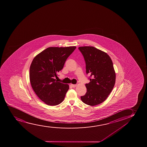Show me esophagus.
Returning a JSON list of instances; mask_svg holds the SVG:
<instances>
[{
  "label": "esophagus",
  "mask_w": 147,
  "mask_h": 147,
  "mask_svg": "<svg viewBox=\"0 0 147 147\" xmlns=\"http://www.w3.org/2000/svg\"><path fill=\"white\" fill-rule=\"evenodd\" d=\"M71 86L73 87V88H74V87H76V84H71Z\"/></svg>",
  "instance_id": "34e87169"
}]
</instances>
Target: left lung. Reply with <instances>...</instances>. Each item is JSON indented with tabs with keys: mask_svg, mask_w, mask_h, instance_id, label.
Returning a JSON list of instances; mask_svg holds the SVG:
<instances>
[{
	"mask_svg": "<svg viewBox=\"0 0 147 147\" xmlns=\"http://www.w3.org/2000/svg\"><path fill=\"white\" fill-rule=\"evenodd\" d=\"M86 64V73L90 74L87 92L81 96L83 103L91 106L103 103L115 84V73L110 56L92 46L78 47Z\"/></svg>",
	"mask_w": 147,
	"mask_h": 147,
	"instance_id": "obj_1",
	"label": "left lung"
}]
</instances>
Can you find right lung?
I'll list each match as a JSON object with an SVG mask.
<instances>
[{
  "instance_id": "1",
  "label": "right lung",
  "mask_w": 147,
  "mask_h": 147,
  "mask_svg": "<svg viewBox=\"0 0 147 147\" xmlns=\"http://www.w3.org/2000/svg\"><path fill=\"white\" fill-rule=\"evenodd\" d=\"M76 46L46 48L34 58L30 65V80L32 88L41 101L50 106L64 100L69 85L57 82V74L64 67Z\"/></svg>"
}]
</instances>
